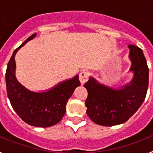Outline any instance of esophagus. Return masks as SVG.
Masks as SVG:
<instances>
[{
  "label": "esophagus",
  "mask_w": 153,
  "mask_h": 153,
  "mask_svg": "<svg viewBox=\"0 0 153 153\" xmlns=\"http://www.w3.org/2000/svg\"><path fill=\"white\" fill-rule=\"evenodd\" d=\"M89 78V74L87 72H85L83 71L79 74V81H80V83L82 85L84 84L86 81L88 80Z\"/></svg>",
  "instance_id": "obj_1"
}]
</instances>
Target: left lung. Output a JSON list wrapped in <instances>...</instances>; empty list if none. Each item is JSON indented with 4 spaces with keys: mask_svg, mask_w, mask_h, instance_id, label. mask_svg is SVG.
I'll use <instances>...</instances> for the list:
<instances>
[{
    "mask_svg": "<svg viewBox=\"0 0 153 153\" xmlns=\"http://www.w3.org/2000/svg\"><path fill=\"white\" fill-rule=\"evenodd\" d=\"M133 78L119 89L100 83L93 76L84 84L88 96L86 113L93 123L112 126L126 122L140 107L146 96L149 68L143 52L135 45L128 46Z\"/></svg>",
    "mask_w": 153,
    "mask_h": 153,
    "instance_id": "obj_1",
    "label": "left lung"
}]
</instances>
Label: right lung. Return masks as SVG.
I'll return each instance as SVG.
<instances>
[{"mask_svg":"<svg viewBox=\"0 0 153 153\" xmlns=\"http://www.w3.org/2000/svg\"><path fill=\"white\" fill-rule=\"evenodd\" d=\"M36 36L33 33L13 51L8 62L6 74L7 97L12 107L24 122L33 126L49 127L58 123L66 113V105L75 89L80 86L79 75L62 81L50 90L33 92L23 86L15 76V55L27 42Z\"/></svg>","mask_w":153,"mask_h":153,"instance_id":"obj_1","label":"right lung"}]
</instances>
